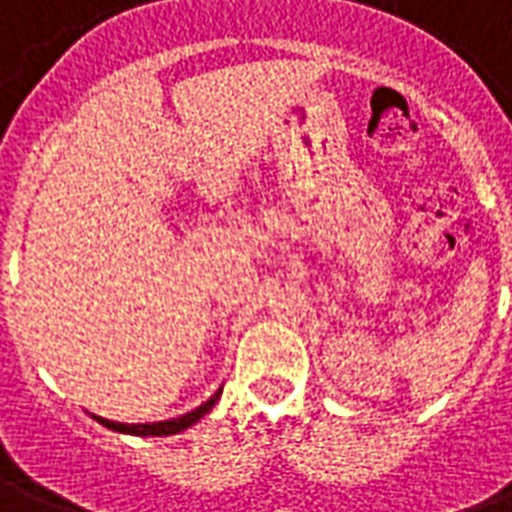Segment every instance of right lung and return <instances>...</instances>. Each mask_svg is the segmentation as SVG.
<instances>
[{
	"instance_id": "right-lung-1",
	"label": "right lung",
	"mask_w": 512,
	"mask_h": 512,
	"mask_svg": "<svg viewBox=\"0 0 512 512\" xmlns=\"http://www.w3.org/2000/svg\"><path fill=\"white\" fill-rule=\"evenodd\" d=\"M222 395V389L219 392H213L211 400H205L202 406H197L194 411L189 414H183V417H175V419H164V422H145V425H126V422H115V419H104V417H95V422H101L104 428L109 430H117V433H131V436H175L180 430L191 428L194 422H200L213 406H216V400Z\"/></svg>"
}]
</instances>
